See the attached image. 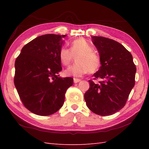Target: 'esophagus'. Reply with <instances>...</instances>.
Returning <instances> with one entry per match:
<instances>
[{"instance_id":"obj_1","label":"esophagus","mask_w":149,"mask_h":149,"mask_svg":"<svg viewBox=\"0 0 149 149\" xmlns=\"http://www.w3.org/2000/svg\"><path fill=\"white\" fill-rule=\"evenodd\" d=\"M81 81L80 79H77V78H74V83H77Z\"/></svg>"}]
</instances>
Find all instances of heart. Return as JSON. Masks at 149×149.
I'll use <instances>...</instances> for the list:
<instances>
[{
    "instance_id": "obj_1",
    "label": "heart",
    "mask_w": 149,
    "mask_h": 149,
    "mask_svg": "<svg viewBox=\"0 0 149 149\" xmlns=\"http://www.w3.org/2000/svg\"><path fill=\"white\" fill-rule=\"evenodd\" d=\"M76 61L65 70L67 75L81 77L84 74L95 72L100 66V59L99 55L93 51V47L84 38L74 40L70 44V50L63 47L59 52V59L63 65H68L77 55Z\"/></svg>"
}]
</instances>
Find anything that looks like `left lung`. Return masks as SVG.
I'll return each instance as SVG.
<instances>
[{"label": "left lung", "mask_w": 149, "mask_h": 149, "mask_svg": "<svg viewBox=\"0 0 149 149\" xmlns=\"http://www.w3.org/2000/svg\"><path fill=\"white\" fill-rule=\"evenodd\" d=\"M99 51L101 66L89 80L90 88L84 100L91 111L100 116H109L125 106L135 84L136 68L131 54L122 44L102 36H92Z\"/></svg>", "instance_id": "1"}]
</instances>
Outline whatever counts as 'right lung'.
Masks as SVG:
<instances>
[{"mask_svg": "<svg viewBox=\"0 0 149 149\" xmlns=\"http://www.w3.org/2000/svg\"><path fill=\"white\" fill-rule=\"evenodd\" d=\"M66 35L49 34L27 43L16 59L15 86L24 107L37 115L49 116L61 108L72 77L61 78L59 52Z\"/></svg>", "mask_w": 149, "mask_h": 149, "instance_id": "1", "label": "right lung"}]
</instances>
